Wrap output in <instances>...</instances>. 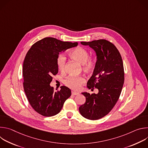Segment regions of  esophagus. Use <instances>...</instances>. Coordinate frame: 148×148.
Returning a JSON list of instances; mask_svg holds the SVG:
<instances>
[{"instance_id":"1","label":"esophagus","mask_w":148,"mask_h":148,"mask_svg":"<svg viewBox=\"0 0 148 148\" xmlns=\"http://www.w3.org/2000/svg\"><path fill=\"white\" fill-rule=\"evenodd\" d=\"M71 93H72V95H78V94H79L78 92H77L73 91H72Z\"/></svg>"}]
</instances>
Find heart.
Instances as JSON below:
<instances>
[{"label":"heart","instance_id":"b5f03b06","mask_svg":"<svg viewBox=\"0 0 148 148\" xmlns=\"http://www.w3.org/2000/svg\"><path fill=\"white\" fill-rule=\"evenodd\" d=\"M69 54L71 57L82 65V70L84 73H90L93 71L95 66V61L93 58L88 57L89 53L86 49L78 47L73 49ZM66 61V57L64 55L60 54L58 56L57 66L60 71H64ZM85 81V78L81 76H69L64 80V84L69 88L78 90Z\"/></svg>","mask_w":148,"mask_h":148}]
</instances>
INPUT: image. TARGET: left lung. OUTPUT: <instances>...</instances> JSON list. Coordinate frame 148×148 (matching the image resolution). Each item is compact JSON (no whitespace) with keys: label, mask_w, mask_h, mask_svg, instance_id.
<instances>
[{"label":"left lung","mask_w":148,"mask_h":148,"mask_svg":"<svg viewBox=\"0 0 148 148\" xmlns=\"http://www.w3.org/2000/svg\"><path fill=\"white\" fill-rule=\"evenodd\" d=\"M95 52L97 61L92 76L87 82L89 89L96 88L97 94L81 92L86 101L79 107L81 115L97 120L107 115L119 99L124 82V70L121 56L116 47L106 40L81 42Z\"/></svg>","instance_id":"1"}]
</instances>
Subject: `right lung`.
<instances>
[{
	"label": "right lung",
	"instance_id": "1",
	"mask_svg": "<svg viewBox=\"0 0 148 148\" xmlns=\"http://www.w3.org/2000/svg\"><path fill=\"white\" fill-rule=\"evenodd\" d=\"M77 45V42L46 37L35 43L26 54L23 66L24 90L31 106L40 115L51 116L58 114L71 96L69 88L61 86L56 91L50 84L52 76L58 71L59 54Z\"/></svg>",
	"mask_w": 148,
	"mask_h": 148
}]
</instances>
